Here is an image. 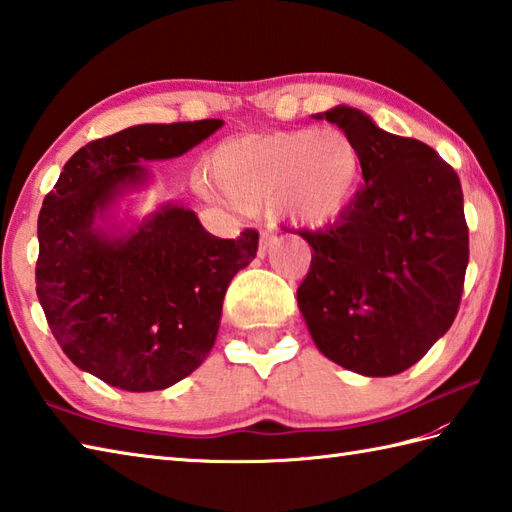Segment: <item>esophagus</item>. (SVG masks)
I'll use <instances>...</instances> for the list:
<instances>
[{"label": "esophagus", "mask_w": 512, "mask_h": 512, "mask_svg": "<svg viewBox=\"0 0 512 512\" xmlns=\"http://www.w3.org/2000/svg\"><path fill=\"white\" fill-rule=\"evenodd\" d=\"M273 246H277V235L273 231H264L259 237V257H264Z\"/></svg>", "instance_id": "34e87169"}]
</instances>
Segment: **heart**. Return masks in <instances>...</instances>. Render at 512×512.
I'll list each match as a JSON object with an SVG mask.
<instances>
[{
  "instance_id": "obj_1",
  "label": "heart",
  "mask_w": 512,
  "mask_h": 512,
  "mask_svg": "<svg viewBox=\"0 0 512 512\" xmlns=\"http://www.w3.org/2000/svg\"><path fill=\"white\" fill-rule=\"evenodd\" d=\"M195 189L204 200L255 211L273 200L286 220L321 226L350 206L361 180V154L341 129H290L226 140L209 158Z\"/></svg>"
}]
</instances>
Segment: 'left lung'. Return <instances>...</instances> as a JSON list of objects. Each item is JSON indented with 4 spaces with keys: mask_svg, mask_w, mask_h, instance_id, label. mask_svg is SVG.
Masks as SVG:
<instances>
[{
    "mask_svg": "<svg viewBox=\"0 0 512 512\" xmlns=\"http://www.w3.org/2000/svg\"><path fill=\"white\" fill-rule=\"evenodd\" d=\"M361 154L365 187L339 220L299 231L312 253L297 303L323 356L361 376L416 365L458 314L469 264L462 184L429 145L350 105L314 114Z\"/></svg>",
    "mask_w": 512,
    "mask_h": 512,
    "instance_id": "1",
    "label": "left lung"
}]
</instances>
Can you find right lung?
<instances>
[{"label": "right lung", "instance_id": "obj_1", "mask_svg": "<svg viewBox=\"0 0 512 512\" xmlns=\"http://www.w3.org/2000/svg\"><path fill=\"white\" fill-rule=\"evenodd\" d=\"M222 125H134L92 140L43 200L39 303L65 356L107 385L158 391L195 372L220 330L228 284L257 255L255 231L220 239L184 204L121 217L127 195L151 184L140 162L187 154Z\"/></svg>", "mask_w": 512, "mask_h": 512}]
</instances>
